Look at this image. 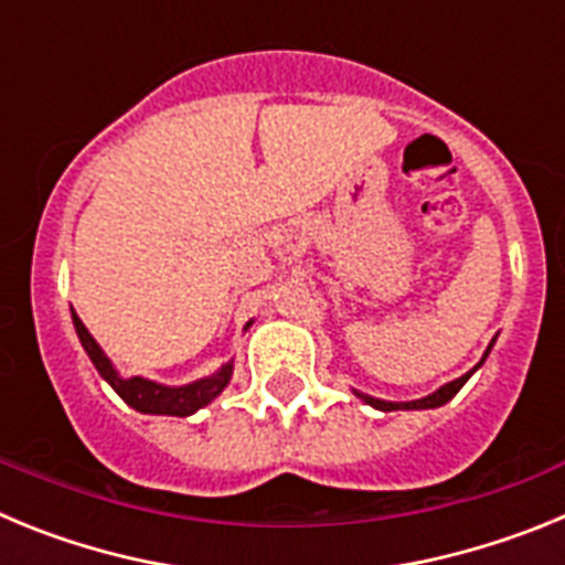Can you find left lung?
<instances>
[{"label":"left lung","instance_id":"8db88e82","mask_svg":"<svg viewBox=\"0 0 565 565\" xmlns=\"http://www.w3.org/2000/svg\"><path fill=\"white\" fill-rule=\"evenodd\" d=\"M487 353H489V351H487ZM469 376H472V371H469L467 376L456 379V382L444 384L441 391H436V393H433V396H427V398H418V402H404V404H393V402H382V398H371V396H364V393H356V396H359V398H364V402H367V404H373V407H379V411H384V413H391V411H427V407H441L444 402H450V398L456 396L458 391H461V387H463V382H467Z\"/></svg>","mask_w":565,"mask_h":565}]
</instances>
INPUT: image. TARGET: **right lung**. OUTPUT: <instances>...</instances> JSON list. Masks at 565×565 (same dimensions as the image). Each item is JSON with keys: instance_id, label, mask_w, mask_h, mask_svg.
<instances>
[{"instance_id": "obj_1", "label": "right lung", "mask_w": 565, "mask_h": 565, "mask_svg": "<svg viewBox=\"0 0 565 565\" xmlns=\"http://www.w3.org/2000/svg\"><path fill=\"white\" fill-rule=\"evenodd\" d=\"M73 326H76V333L78 339H82L84 351H87V356L93 359V364H96V371L102 373V376L113 384V391L138 413H158V416H192L194 411L206 407V404L212 402L223 387H226L228 379H232V362L223 364L221 371L214 373V376L201 379V382H194V384H186V387H163V384L147 382V379H138V376L121 379L113 371V364H109V359L102 353L96 339L89 337V331L84 328L82 319L76 317V311H73Z\"/></svg>"}]
</instances>
